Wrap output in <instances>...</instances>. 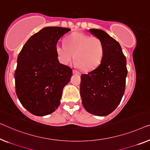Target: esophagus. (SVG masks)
<instances>
[{
	"mask_svg": "<svg viewBox=\"0 0 150 150\" xmlns=\"http://www.w3.org/2000/svg\"><path fill=\"white\" fill-rule=\"evenodd\" d=\"M73 74L80 75V73L78 71H77V70H73Z\"/></svg>",
	"mask_w": 150,
	"mask_h": 150,
	"instance_id": "34e87169",
	"label": "esophagus"
}]
</instances>
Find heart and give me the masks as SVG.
<instances>
[{
    "instance_id": "heart-1",
    "label": "heart",
    "mask_w": 150,
    "mask_h": 150,
    "mask_svg": "<svg viewBox=\"0 0 150 150\" xmlns=\"http://www.w3.org/2000/svg\"><path fill=\"white\" fill-rule=\"evenodd\" d=\"M56 53L64 65L75 59V65L83 71L93 70L100 64L104 53L103 44L100 38L75 32L64 40V44H57Z\"/></svg>"
}]
</instances>
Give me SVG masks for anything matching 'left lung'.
I'll use <instances>...</instances> for the list:
<instances>
[{
  "label": "left lung",
  "instance_id": "8db88e82",
  "mask_svg": "<svg viewBox=\"0 0 150 150\" xmlns=\"http://www.w3.org/2000/svg\"><path fill=\"white\" fill-rule=\"evenodd\" d=\"M88 32L101 40L104 53L96 69L81 75L80 95L88 112L104 117L112 112L121 101L127 75V61L119 43L108 33L98 29H89Z\"/></svg>",
  "mask_w": 150,
  "mask_h": 150
}]
</instances>
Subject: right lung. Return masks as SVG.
Returning a JSON list of instances; mask_svg holds the SVG:
<instances>
[{
	"mask_svg": "<svg viewBox=\"0 0 150 150\" xmlns=\"http://www.w3.org/2000/svg\"><path fill=\"white\" fill-rule=\"evenodd\" d=\"M71 29L46 27L22 48L15 73V89L21 104L35 116L52 113L60 104L72 69L60 63L56 53L59 39Z\"/></svg>",
	"mask_w": 150,
	"mask_h": 150,
	"instance_id": "right-lung-1",
	"label": "right lung"
}]
</instances>
